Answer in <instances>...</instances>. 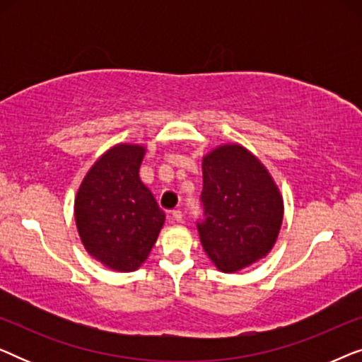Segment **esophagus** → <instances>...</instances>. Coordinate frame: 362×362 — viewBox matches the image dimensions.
Masks as SVG:
<instances>
[{
    "instance_id": "obj_1",
    "label": "esophagus",
    "mask_w": 362,
    "mask_h": 362,
    "mask_svg": "<svg viewBox=\"0 0 362 362\" xmlns=\"http://www.w3.org/2000/svg\"><path fill=\"white\" fill-rule=\"evenodd\" d=\"M171 219L176 221V222H181L182 221V212L181 211H173L171 212Z\"/></svg>"
}]
</instances>
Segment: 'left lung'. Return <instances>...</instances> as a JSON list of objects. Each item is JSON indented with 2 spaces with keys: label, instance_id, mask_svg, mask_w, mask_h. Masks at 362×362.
Masks as SVG:
<instances>
[{
  "label": "left lung",
  "instance_id": "obj_1",
  "mask_svg": "<svg viewBox=\"0 0 362 362\" xmlns=\"http://www.w3.org/2000/svg\"><path fill=\"white\" fill-rule=\"evenodd\" d=\"M202 249L217 270L235 274L265 259L279 239L284 196L270 171L240 143L202 156Z\"/></svg>",
  "mask_w": 362,
  "mask_h": 362
}]
</instances>
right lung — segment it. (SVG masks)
I'll use <instances>...</instances> for the list:
<instances>
[{
    "label": "right lung",
    "instance_id": "right-lung-1",
    "mask_svg": "<svg viewBox=\"0 0 362 362\" xmlns=\"http://www.w3.org/2000/svg\"><path fill=\"white\" fill-rule=\"evenodd\" d=\"M146 146L117 143L90 166L74 199L87 254L115 272H135L148 259L165 212L140 180Z\"/></svg>",
    "mask_w": 362,
    "mask_h": 362
}]
</instances>
